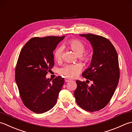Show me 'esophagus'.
I'll use <instances>...</instances> for the list:
<instances>
[{"mask_svg":"<svg viewBox=\"0 0 132 132\" xmlns=\"http://www.w3.org/2000/svg\"><path fill=\"white\" fill-rule=\"evenodd\" d=\"M71 79H68V78H65V82H68V81H71Z\"/></svg>","mask_w":132,"mask_h":132,"instance_id":"1","label":"esophagus"}]
</instances>
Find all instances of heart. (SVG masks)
Segmentation results:
<instances>
[{
	"label": "heart",
	"instance_id": "b5f03b06",
	"mask_svg": "<svg viewBox=\"0 0 132 132\" xmlns=\"http://www.w3.org/2000/svg\"><path fill=\"white\" fill-rule=\"evenodd\" d=\"M69 47L78 56H81L82 59L88 60L87 55H82L85 51V46L81 42L77 40H71L68 42ZM63 49L62 47H58L54 52V57L57 61L62 59ZM82 69V65L80 64H66L60 69V73L65 77L69 78L76 77L79 75Z\"/></svg>",
	"mask_w": 132,
	"mask_h": 132
}]
</instances>
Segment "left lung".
Returning a JSON list of instances; mask_svg holds the SVG:
<instances>
[{"label": "left lung", "instance_id": "obj_1", "mask_svg": "<svg viewBox=\"0 0 132 132\" xmlns=\"http://www.w3.org/2000/svg\"><path fill=\"white\" fill-rule=\"evenodd\" d=\"M80 36L88 40L93 48L90 67L82 75L93 83L88 86L76 80L74 95L79 106L93 112L104 108L113 95L120 79L119 59L115 48L105 37L91 34Z\"/></svg>", "mask_w": 132, "mask_h": 132}]
</instances>
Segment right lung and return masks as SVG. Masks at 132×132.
<instances>
[{"label":"right lung","instance_id":"right-lung-1","mask_svg":"<svg viewBox=\"0 0 132 132\" xmlns=\"http://www.w3.org/2000/svg\"><path fill=\"white\" fill-rule=\"evenodd\" d=\"M65 36L34 37L26 43L19 56L15 80L24 105L36 113L50 111L57 102L64 79H47L54 65L53 52Z\"/></svg>","mask_w":132,"mask_h":132}]
</instances>
